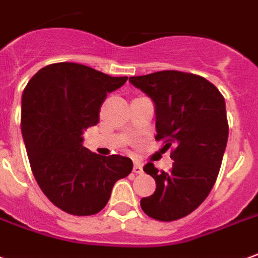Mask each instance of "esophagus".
Here are the masks:
<instances>
[{"label": "esophagus", "instance_id": "1", "mask_svg": "<svg viewBox=\"0 0 258 258\" xmlns=\"http://www.w3.org/2000/svg\"><path fill=\"white\" fill-rule=\"evenodd\" d=\"M133 172L135 173L143 172V165H142L140 162H135V165H133Z\"/></svg>", "mask_w": 258, "mask_h": 258}]
</instances>
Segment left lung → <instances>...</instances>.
Returning <instances> with one entry per match:
<instances>
[{
    "label": "left lung",
    "instance_id": "left-lung-1",
    "mask_svg": "<svg viewBox=\"0 0 258 258\" xmlns=\"http://www.w3.org/2000/svg\"><path fill=\"white\" fill-rule=\"evenodd\" d=\"M129 82L155 104V140L171 150L169 172L153 162L144 172L155 179V191L140 200L144 213L157 221L183 218L195 211L213 189L228 142L225 100L199 75L179 71L132 76Z\"/></svg>",
    "mask_w": 258,
    "mask_h": 258
}]
</instances>
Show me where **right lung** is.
<instances>
[{"label": "right lung", "mask_w": 258, "mask_h": 258, "mask_svg": "<svg viewBox=\"0 0 258 258\" xmlns=\"http://www.w3.org/2000/svg\"><path fill=\"white\" fill-rule=\"evenodd\" d=\"M126 80L58 62L41 68L23 90L21 127L33 175L48 200L65 213L101 211L115 182L132 172L131 158L91 153L82 138L98 123L107 93Z\"/></svg>", "instance_id": "right-lung-1"}]
</instances>
